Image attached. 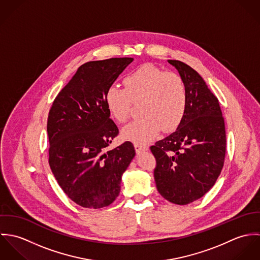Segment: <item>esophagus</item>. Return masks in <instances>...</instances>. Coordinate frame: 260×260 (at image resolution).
Here are the masks:
<instances>
[{
  "mask_svg": "<svg viewBox=\"0 0 260 260\" xmlns=\"http://www.w3.org/2000/svg\"><path fill=\"white\" fill-rule=\"evenodd\" d=\"M134 148H135V151H136L137 153H140V152H143V151H147V150H148L147 146H143V145H140V144H135V145H134Z\"/></svg>",
  "mask_w": 260,
  "mask_h": 260,
  "instance_id": "1",
  "label": "esophagus"
}]
</instances>
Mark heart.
Here are the masks:
<instances>
[{
  "label": "heart",
  "instance_id": "obj_1",
  "mask_svg": "<svg viewBox=\"0 0 260 260\" xmlns=\"http://www.w3.org/2000/svg\"><path fill=\"white\" fill-rule=\"evenodd\" d=\"M124 89L110 87L105 101L112 118L125 123L131 116L133 104H140L141 119L122 131L126 140L146 144L161 130L174 131L182 122L187 106L185 84L180 75L164 72L145 64L126 76Z\"/></svg>",
  "mask_w": 260,
  "mask_h": 260
}]
</instances>
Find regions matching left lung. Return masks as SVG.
Returning <instances> with one entry per match:
<instances>
[{
	"label": "left lung",
	"mask_w": 260,
	"mask_h": 260,
	"mask_svg": "<svg viewBox=\"0 0 260 260\" xmlns=\"http://www.w3.org/2000/svg\"><path fill=\"white\" fill-rule=\"evenodd\" d=\"M184 81L185 116L177 130L150 150L158 192L171 203L189 204L207 193L222 170L226 134L218 99L185 63L168 60Z\"/></svg>",
	"instance_id": "obj_1"
}]
</instances>
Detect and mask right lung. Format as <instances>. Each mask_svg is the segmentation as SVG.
Returning <instances> with one entry per match:
<instances>
[{
    "mask_svg": "<svg viewBox=\"0 0 260 260\" xmlns=\"http://www.w3.org/2000/svg\"><path fill=\"white\" fill-rule=\"evenodd\" d=\"M133 60L111 58L83 64L49 112V165L62 190L82 207L110 205L135 156L129 141L108 149L119 130L105 101L108 89Z\"/></svg>",
    "mask_w": 260,
    "mask_h": 260,
    "instance_id": "obj_1",
    "label": "right lung"
}]
</instances>
